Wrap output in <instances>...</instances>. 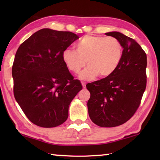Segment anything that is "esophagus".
I'll return each mask as SVG.
<instances>
[{
  "label": "esophagus",
  "mask_w": 160,
  "mask_h": 160,
  "mask_svg": "<svg viewBox=\"0 0 160 160\" xmlns=\"http://www.w3.org/2000/svg\"><path fill=\"white\" fill-rule=\"evenodd\" d=\"M82 88H84V89H85V88H86V83L85 82H82Z\"/></svg>",
  "instance_id": "34e87169"
}]
</instances>
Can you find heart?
<instances>
[{"mask_svg": "<svg viewBox=\"0 0 160 160\" xmlns=\"http://www.w3.org/2000/svg\"><path fill=\"white\" fill-rule=\"evenodd\" d=\"M123 56V46L113 37L86 35L76 45L75 51L66 48L62 59L70 71L78 74L85 66L88 68L80 75L82 80H92L99 75L106 78L117 69Z\"/></svg>", "mask_w": 160, "mask_h": 160, "instance_id": "1", "label": "heart"}]
</instances>
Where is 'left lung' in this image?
Listing matches in <instances>:
<instances>
[{
    "instance_id": "8db88e82",
    "label": "left lung",
    "mask_w": 160,
    "mask_h": 160,
    "mask_svg": "<svg viewBox=\"0 0 160 160\" xmlns=\"http://www.w3.org/2000/svg\"><path fill=\"white\" fill-rule=\"evenodd\" d=\"M123 46L121 63L111 76L86 85L90 92L88 113L94 123L111 128L128 121L140 106L145 90L147 56L135 41L118 32L105 34Z\"/></svg>"
}]
</instances>
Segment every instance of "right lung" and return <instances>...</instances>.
Returning <instances> with one entry per match:
<instances>
[{
    "label": "right lung",
    "instance_id": "1",
    "mask_svg": "<svg viewBox=\"0 0 160 160\" xmlns=\"http://www.w3.org/2000/svg\"><path fill=\"white\" fill-rule=\"evenodd\" d=\"M77 34L45 28L25 40L16 52L12 75L14 96L31 122L43 128L63 123L70 102L82 89L62 59Z\"/></svg>",
    "mask_w": 160,
    "mask_h": 160
}]
</instances>
